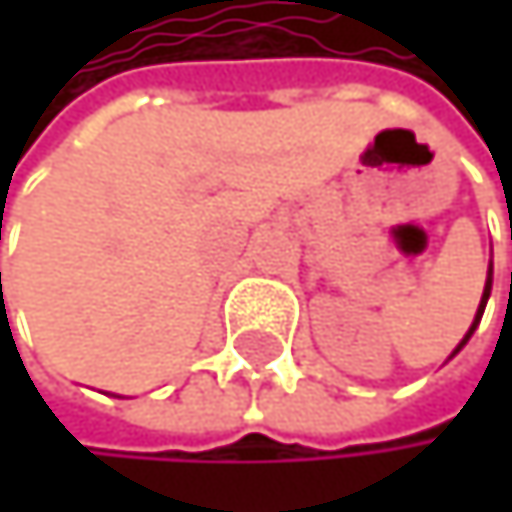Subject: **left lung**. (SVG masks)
Masks as SVG:
<instances>
[{
  "label": "left lung",
  "mask_w": 512,
  "mask_h": 512,
  "mask_svg": "<svg viewBox=\"0 0 512 512\" xmlns=\"http://www.w3.org/2000/svg\"><path fill=\"white\" fill-rule=\"evenodd\" d=\"M488 291H491V279L485 282V291H482V304H479V313H476V322H473V325H470V331H467V338H470V334H473V328H476V325H479V319H482V310H485V301H488ZM467 338L461 341V347L467 344ZM461 347H458V350H461Z\"/></svg>",
  "instance_id": "left-lung-1"
}]
</instances>
